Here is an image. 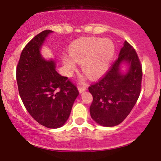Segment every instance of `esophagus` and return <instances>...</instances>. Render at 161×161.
<instances>
[{"mask_svg": "<svg viewBox=\"0 0 161 161\" xmlns=\"http://www.w3.org/2000/svg\"><path fill=\"white\" fill-rule=\"evenodd\" d=\"M78 89H79V92H80V93H82V92L86 91V86H78Z\"/></svg>", "mask_w": 161, "mask_h": 161, "instance_id": "esophagus-1", "label": "esophagus"}]
</instances>
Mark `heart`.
Returning <instances> with one entry per match:
<instances>
[{
    "label": "heart",
    "instance_id": "obj_1",
    "mask_svg": "<svg viewBox=\"0 0 161 161\" xmlns=\"http://www.w3.org/2000/svg\"><path fill=\"white\" fill-rule=\"evenodd\" d=\"M69 54L62 57L66 75L73 74L79 62L82 63V70L90 78L97 79L108 70L115 54V46L110 39L84 38L70 46Z\"/></svg>",
    "mask_w": 161,
    "mask_h": 161
}]
</instances>
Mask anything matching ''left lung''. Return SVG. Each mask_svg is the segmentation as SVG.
<instances>
[{"mask_svg":"<svg viewBox=\"0 0 161 161\" xmlns=\"http://www.w3.org/2000/svg\"><path fill=\"white\" fill-rule=\"evenodd\" d=\"M126 64L125 72L121 69ZM142 68L136 51L126 41L119 57L99 82L88 88L93 96L90 114L97 124L112 127L121 123L132 110L141 92Z\"/></svg>","mask_w":161,"mask_h":161,"instance_id":"8db88e82","label":"left lung"}]
</instances>
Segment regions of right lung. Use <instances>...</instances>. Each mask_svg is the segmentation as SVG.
Listing matches in <instances>:
<instances>
[{
  "label": "right lung",
  "mask_w": 161,
  "mask_h": 161,
  "mask_svg": "<svg viewBox=\"0 0 161 161\" xmlns=\"http://www.w3.org/2000/svg\"><path fill=\"white\" fill-rule=\"evenodd\" d=\"M52 32L43 31L25 45L16 68V81L24 106L33 119L47 128L57 129L67 121L79 91L56 71L54 60H45L41 53Z\"/></svg>",
  "instance_id": "obj_1"
}]
</instances>
